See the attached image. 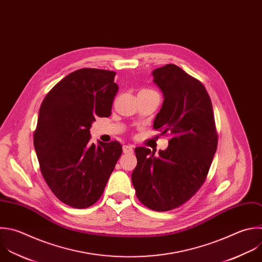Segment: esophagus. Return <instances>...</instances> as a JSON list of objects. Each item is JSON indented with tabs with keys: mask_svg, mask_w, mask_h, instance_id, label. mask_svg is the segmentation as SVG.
<instances>
[{
	"mask_svg": "<svg viewBox=\"0 0 262 262\" xmlns=\"http://www.w3.org/2000/svg\"><path fill=\"white\" fill-rule=\"evenodd\" d=\"M122 150H123V153H125V154H132L134 152V148L128 145H124L122 147Z\"/></svg>",
	"mask_w": 262,
	"mask_h": 262,
	"instance_id": "34e87169",
	"label": "esophagus"
}]
</instances>
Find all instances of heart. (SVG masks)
<instances>
[{"instance_id": "b5f03b06", "label": "heart", "mask_w": 262, "mask_h": 262, "mask_svg": "<svg viewBox=\"0 0 262 262\" xmlns=\"http://www.w3.org/2000/svg\"><path fill=\"white\" fill-rule=\"evenodd\" d=\"M140 93H155V92L152 90H142L140 91Z\"/></svg>"}]
</instances>
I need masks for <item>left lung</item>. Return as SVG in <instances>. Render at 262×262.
<instances>
[{"label":"left lung","mask_w":262,"mask_h":262,"mask_svg":"<svg viewBox=\"0 0 262 262\" xmlns=\"http://www.w3.org/2000/svg\"><path fill=\"white\" fill-rule=\"evenodd\" d=\"M164 100L153 126L170 135L164 151L137 147L132 182L139 201L164 212L189 201L207 179L218 143L212 102L203 83L176 64L153 71Z\"/></svg>","instance_id":"8db88e82"}]
</instances>
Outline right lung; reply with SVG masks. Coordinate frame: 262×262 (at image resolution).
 <instances>
[{
  "label": "right lung",
  "instance_id": "right-lung-1",
  "mask_svg": "<svg viewBox=\"0 0 262 262\" xmlns=\"http://www.w3.org/2000/svg\"><path fill=\"white\" fill-rule=\"evenodd\" d=\"M115 72L83 68L55 84L42 102L34 146L42 176L63 204L85 209L102 196L122 153L117 141L91 142L96 117H109Z\"/></svg>",
  "mask_w": 262,
  "mask_h": 262
}]
</instances>
